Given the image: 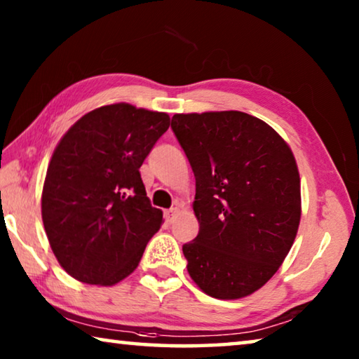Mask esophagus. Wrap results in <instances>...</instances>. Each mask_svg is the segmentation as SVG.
<instances>
[{
  "label": "esophagus",
  "mask_w": 359,
  "mask_h": 359,
  "mask_svg": "<svg viewBox=\"0 0 359 359\" xmlns=\"http://www.w3.org/2000/svg\"><path fill=\"white\" fill-rule=\"evenodd\" d=\"M179 208H180V205H179V204H175L174 208H171L169 210H166V220H168V222H172V220H174L175 214H177V212H179Z\"/></svg>",
  "instance_id": "34e87169"
}]
</instances>
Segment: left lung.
Instances as JSON below:
<instances>
[{
  "label": "left lung",
  "mask_w": 359,
  "mask_h": 359,
  "mask_svg": "<svg viewBox=\"0 0 359 359\" xmlns=\"http://www.w3.org/2000/svg\"><path fill=\"white\" fill-rule=\"evenodd\" d=\"M190 161L196 239L182 250L191 280L217 299H241L278 271L301 222V179L278 133L239 111L175 114Z\"/></svg>",
  "instance_id": "obj_1"
}]
</instances>
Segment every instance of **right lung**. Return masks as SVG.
<instances>
[{"instance_id": "obj_1", "label": "right lung", "mask_w": 359, "mask_h": 359, "mask_svg": "<svg viewBox=\"0 0 359 359\" xmlns=\"http://www.w3.org/2000/svg\"><path fill=\"white\" fill-rule=\"evenodd\" d=\"M171 118L128 102L93 109L57 144L41 214L60 266L76 280L112 287L135 272L163 224L139 168Z\"/></svg>"}]
</instances>
